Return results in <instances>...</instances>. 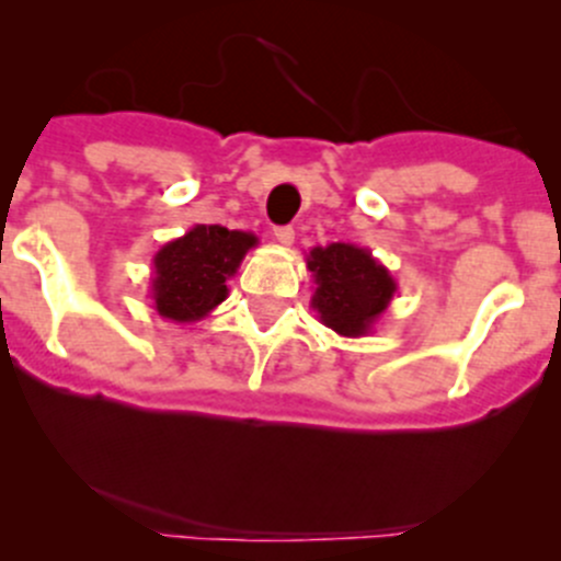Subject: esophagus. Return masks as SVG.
<instances>
[{"mask_svg":"<svg viewBox=\"0 0 561 561\" xmlns=\"http://www.w3.org/2000/svg\"><path fill=\"white\" fill-rule=\"evenodd\" d=\"M274 239L279 241L282 247H290L293 241H296V230L287 228V225H285V228H274Z\"/></svg>","mask_w":561,"mask_h":561,"instance_id":"esophagus-1","label":"esophagus"}]
</instances>
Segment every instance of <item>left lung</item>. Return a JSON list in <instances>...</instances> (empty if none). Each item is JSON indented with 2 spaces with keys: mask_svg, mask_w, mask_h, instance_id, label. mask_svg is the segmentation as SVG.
I'll return each instance as SVG.
<instances>
[{
  "mask_svg": "<svg viewBox=\"0 0 561 561\" xmlns=\"http://www.w3.org/2000/svg\"><path fill=\"white\" fill-rule=\"evenodd\" d=\"M307 268L317 285L312 309L322 325L339 336L371 333L399 290L390 271L369 249L342 241L309 249Z\"/></svg>",
  "mask_w": 561,
  "mask_h": 561,
  "instance_id": "1",
  "label": "left lung"
}]
</instances>
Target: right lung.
Here are the masks:
<instances>
[{
	"mask_svg": "<svg viewBox=\"0 0 561 561\" xmlns=\"http://www.w3.org/2000/svg\"><path fill=\"white\" fill-rule=\"evenodd\" d=\"M257 236L222 225H195L181 239L168 241L151 260V307L173 322H197L228 298L236 276Z\"/></svg>",
	"mask_w": 561,
	"mask_h": 561,
	"instance_id": "obj_1",
	"label": "right lung"
}]
</instances>
